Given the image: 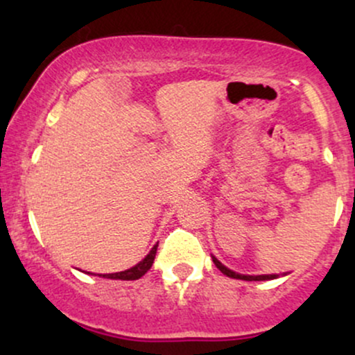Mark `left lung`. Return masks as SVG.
<instances>
[{
  "mask_svg": "<svg viewBox=\"0 0 355 355\" xmlns=\"http://www.w3.org/2000/svg\"><path fill=\"white\" fill-rule=\"evenodd\" d=\"M214 263L217 266V268L222 274H225L227 277H232V279H240V280H270V279H275L277 275H240L237 272L230 270V268H227L225 266H222V263L218 262L217 259L214 257Z\"/></svg>",
  "mask_w": 355,
  "mask_h": 355,
  "instance_id": "1",
  "label": "left lung"
}]
</instances>
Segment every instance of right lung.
I'll return each instance as SVG.
<instances>
[{
	"label": "right lung",
	"instance_id": "obj_1",
	"mask_svg": "<svg viewBox=\"0 0 355 355\" xmlns=\"http://www.w3.org/2000/svg\"><path fill=\"white\" fill-rule=\"evenodd\" d=\"M157 247H158V243L152 248V250H150V254L146 255L140 263H137L135 267L128 268V270H123V272H116V274H103L100 277H105V279H118V280H137V279H140V277H144L146 272L150 270V267L153 266L155 255H157Z\"/></svg>",
	"mask_w": 355,
	"mask_h": 355
}]
</instances>
